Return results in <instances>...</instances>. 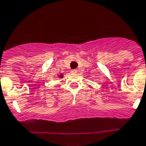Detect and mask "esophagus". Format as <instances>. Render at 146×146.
Wrapping results in <instances>:
<instances>
[{
  "label": "esophagus",
  "instance_id": "esophagus-1",
  "mask_svg": "<svg viewBox=\"0 0 146 146\" xmlns=\"http://www.w3.org/2000/svg\"><path fill=\"white\" fill-rule=\"evenodd\" d=\"M77 70H75V69H73V70H71V73H77Z\"/></svg>",
  "mask_w": 146,
  "mask_h": 146
}]
</instances>
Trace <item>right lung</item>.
<instances>
[{"label": "right lung", "instance_id": "obj_1", "mask_svg": "<svg viewBox=\"0 0 146 146\" xmlns=\"http://www.w3.org/2000/svg\"><path fill=\"white\" fill-rule=\"evenodd\" d=\"M58 78H62L63 77V74H60V75H58Z\"/></svg>", "mask_w": 146, "mask_h": 146}]
</instances>
